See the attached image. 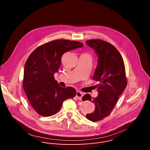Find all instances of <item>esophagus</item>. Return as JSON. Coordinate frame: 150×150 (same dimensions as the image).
Listing matches in <instances>:
<instances>
[{
    "mask_svg": "<svg viewBox=\"0 0 150 150\" xmlns=\"http://www.w3.org/2000/svg\"><path fill=\"white\" fill-rule=\"evenodd\" d=\"M83 93H81V92H80V91H77V93H76V97H77V99H79V100H81V98H82V97H83Z\"/></svg>",
    "mask_w": 150,
    "mask_h": 150,
    "instance_id": "34e87169",
    "label": "esophagus"
}]
</instances>
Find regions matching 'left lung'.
Here are the masks:
<instances>
[{
  "label": "left lung",
  "mask_w": 150,
  "mask_h": 150,
  "mask_svg": "<svg viewBox=\"0 0 150 150\" xmlns=\"http://www.w3.org/2000/svg\"><path fill=\"white\" fill-rule=\"evenodd\" d=\"M98 57L97 66L93 79L98 82L95 86L98 92L97 97L85 94L83 101L88 100L95 105L94 111L86 114L93 122L103 120L110 114L119 97L127 84L123 59L117 49L111 44L98 39L86 41Z\"/></svg>",
  "instance_id": "8db88e82"
}]
</instances>
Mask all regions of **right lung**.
Here are the masks:
<instances>
[{
	"label": "right lung",
	"instance_id": "1",
	"mask_svg": "<svg viewBox=\"0 0 150 150\" xmlns=\"http://www.w3.org/2000/svg\"><path fill=\"white\" fill-rule=\"evenodd\" d=\"M83 46L79 42L56 40L40 46L28 57L23 86L29 103L39 115L47 117L56 114L65 100L76 96L74 88L60 86L54 74L59 71L64 53Z\"/></svg>",
	"mask_w": 150,
	"mask_h": 150
}]
</instances>
